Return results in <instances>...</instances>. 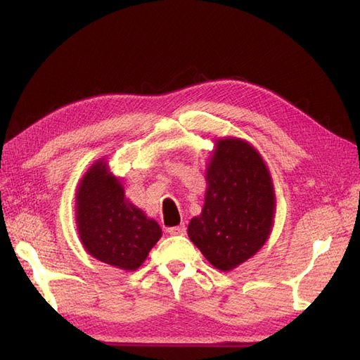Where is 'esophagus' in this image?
Segmentation results:
<instances>
[{
  "label": "esophagus",
  "instance_id": "1",
  "mask_svg": "<svg viewBox=\"0 0 360 360\" xmlns=\"http://www.w3.org/2000/svg\"><path fill=\"white\" fill-rule=\"evenodd\" d=\"M168 233L171 236H184V234H186V226H184V225L171 226V228H168Z\"/></svg>",
  "mask_w": 360,
  "mask_h": 360
}]
</instances>
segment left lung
I'll return each instance as SVG.
<instances>
[{
	"label": "left lung",
	"mask_w": 360,
	"mask_h": 360,
	"mask_svg": "<svg viewBox=\"0 0 360 360\" xmlns=\"http://www.w3.org/2000/svg\"><path fill=\"white\" fill-rule=\"evenodd\" d=\"M205 168V197L188 236L222 271L240 266L264 246L274 226V180L257 148L240 138L216 139Z\"/></svg>",
	"instance_id": "8db88e82"
}]
</instances>
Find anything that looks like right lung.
Here are the masks:
<instances>
[{
	"label": "right lung",
	"mask_w": 360,
	"mask_h": 360,
	"mask_svg": "<svg viewBox=\"0 0 360 360\" xmlns=\"http://www.w3.org/2000/svg\"><path fill=\"white\" fill-rule=\"evenodd\" d=\"M76 230L96 259L134 271L162 237L159 224L130 202L105 159L96 160L76 189Z\"/></svg>",
	"instance_id": "obj_1"
}]
</instances>
